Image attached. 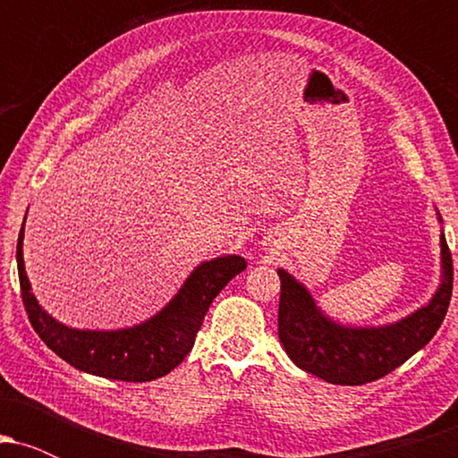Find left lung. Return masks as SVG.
<instances>
[{
  "instance_id": "1",
  "label": "left lung",
  "mask_w": 458,
  "mask_h": 458,
  "mask_svg": "<svg viewBox=\"0 0 458 458\" xmlns=\"http://www.w3.org/2000/svg\"><path fill=\"white\" fill-rule=\"evenodd\" d=\"M437 222L441 224L439 211ZM439 286L424 306L386 325H344L323 312L310 288L293 273L282 280L277 335L293 364L334 383L364 386L398 368L430 343L444 323L452 297V259L444 230L439 233Z\"/></svg>"
}]
</instances>
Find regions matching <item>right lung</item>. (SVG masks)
Segmentation results:
<instances>
[{
	"label": "right lung",
	"mask_w": 458,
	"mask_h": 458,
	"mask_svg": "<svg viewBox=\"0 0 458 458\" xmlns=\"http://www.w3.org/2000/svg\"><path fill=\"white\" fill-rule=\"evenodd\" d=\"M23 236L25 219L17 241V267L31 327L55 355L77 370L115 381H152L174 370L196 343L213 299L247 267L245 259L236 254L204 260L189 273L176 295L150 318L120 329H77L51 317L31 293L25 273Z\"/></svg>",
	"instance_id": "right-lung-1"
}]
</instances>
